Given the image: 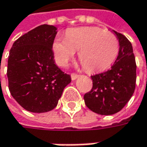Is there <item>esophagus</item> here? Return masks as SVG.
<instances>
[{
	"mask_svg": "<svg viewBox=\"0 0 147 147\" xmlns=\"http://www.w3.org/2000/svg\"><path fill=\"white\" fill-rule=\"evenodd\" d=\"M78 78V74H71V79H72V80H75V79H77Z\"/></svg>",
	"mask_w": 147,
	"mask_h": 147,
	"instance_id": "esophagus-1",
	"label": "esophagus"
}]
</instances>
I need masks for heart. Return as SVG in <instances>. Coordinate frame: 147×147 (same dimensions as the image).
<instances>
[{
  "label": "heart",
  "instance_id": "obj_1",
  "mask_svg": "<svg viewBox=\"0 0 147 147\" xmlns=\"http://www.w3.org/2000/svg\"><path fill=\"white\" fill-rule=\"evenodd\" d=\"M55 60L65 66L78 51V59L88 72L107 69L117 59L119 41L113 33L98 27H77L69 29L65 38L56 37L52 44Z\"/></svg>",
  "mask_w": 147,
  "mask_h": 147
}]
</instances>
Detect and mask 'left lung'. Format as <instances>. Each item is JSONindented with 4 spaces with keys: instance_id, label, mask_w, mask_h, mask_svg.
Returning a JSON list of instances; mask_svg holds the SVG:
<instances>
[{
    "instance_id": "obj_1",
    "label": "left lung",
    "mask_w": 147,
    "mask_h": 147,
    "mask_svg": "<svg viewBox=\"0 0 147 147\" xmlns=\"http://www.w3.org/2000/svg\"><path fill=\"white\" fill-rule=\"evenodd\" d=\"M112 32L119 41L116 61L107 72L91 76L92 88L84 96L85 104L100 115L117 113L128 102L135 91L136 65L131 42L123 34Z\"/></svg>"
}]
</instances>
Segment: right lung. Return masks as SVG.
Wrapping results in <instances>:
<instances>
[{
  "label": "right lung",
  "mask_w": 147,
  "mask_h": 147,
  "mask_svg": "<svg viewBox=\"0 0 147 147\" xmlns=\"http://www.w3.org/2000/svg\"><path fill=\"white\" fill-rule=\"evenodd\" d=\"M54 26L42 25L15 41L8 58L7 78L11 96L24 109L41 113L57 106L71 77L56 64L52 44Z\"/></svg>",
  "instance_id": "1"
}]
</instances>
